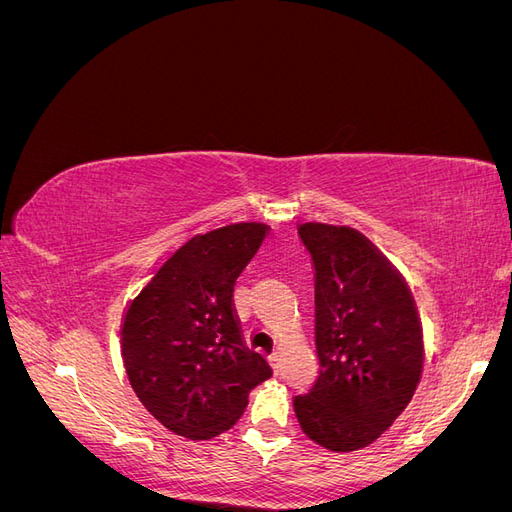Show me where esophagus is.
<instances>
[{"label":"esophagus","mask_w":512,"mask_h":512,"mask_svg":"<svg viewBox=\"0 0 512 512\" xmlns=\"http://www.w3.org/2000/svg\"><path fill=\"white\" fill-rule=\"evenodd\" d=\"M269 365L273 367V374H277V371H280V354L277 352L269 354Z\"/></svg>","instance_id":"obj_1"}]
</instances>
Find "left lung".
<instances>
[{
    "label": "left lung",
    "mask_w": 512,
    "mask_h": 512,
    "mask_svg": "<svg viewBox=\"0 0 512 512\" xmlns=\"http://www.w3.org/2000/svg\"><path fill=\"white\" fill-rule=\"evenodd\" d=\"M320 376L294 397L309 438L348 453L380 438L421 380L423 333L408 286L361 232L307 222Z\"/></svg>",
    "instance_id": "left-lung-1"
}]
</instances>
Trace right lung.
<instances>
[{"label": "right lung", "instance_id": "add662e5", "mask_svg": "<svg viewBox=\"0 0 512 512\" xmlns=\"http://www.w3.org/2000/svg\"><path fill=\"white\" fill-rule=\"evenodd\" d=\"M267 226L230 224L196 235L170 256L123 320V365L141 404L188 440L218 436L239 421L247 393L271 378L245 348L232 288Z\"/></svg>", "mask_w": 512, "mask_h": 512}]
</instances>
